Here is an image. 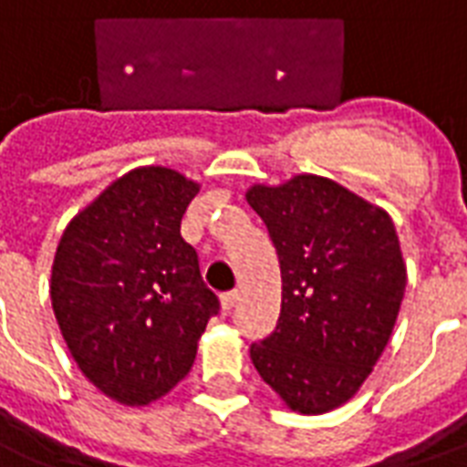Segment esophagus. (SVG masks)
Returning a JSON list of instances; mask_svg holds the SVG:
<instances>
[{"mask_svg": "<svg viewBox=\"0 0 467 467\" xmlns=\"http://www.w3.org/2000/svg\"><path fill=\"white\" fill-rule=\"evenodd\" d=\"M237 298H240V294L237 291H225L223 296H220V306H223V311L230 313L234 308V304H237Z\"/></svg>", "mask_w": 467, "mask_h": 467, "instance_id": "1", "label": "esophagus"}]
</instances>
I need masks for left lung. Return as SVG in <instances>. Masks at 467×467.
<instances>
[{
    "label": "left lung",
    "mask_w": 467,
    "mask_h": 467,
    "mask_svg": "<svg viewBox=\"0 0 467 467\" xmlns=\"http://www.w3.org/2000/svg\"><path fill=\"white\" fill-rule=\"evenodd\" d=\"M244 198L265 220L281 266L279 323L249 358L291 411H333L358 394L400 316L407 265L394 223L313 173L254 183Z\"/></svg>",
    "instance_id": "left-lung-1"
}]
</instances>
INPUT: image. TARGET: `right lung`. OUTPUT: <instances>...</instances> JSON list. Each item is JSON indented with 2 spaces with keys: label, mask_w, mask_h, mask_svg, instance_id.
<instances>
[{
  "label": "right lung",
  "mask_w": 467,
  "mask_h": 467,
  "mask_svg": "<svg viewBox=\"0 0 467 467\" xmlns=\"http://www.w3.org/2000/svg\"><path fill=\"white\" fill-rule=\"evenodd\" d=\"M201 191L169 166L112 181L67 223L51 269L60 336L88 379L124 407H147L191 372L218 313L181 218Z\"/></svg>",
  "instance_id": "1"
}]
</instances>
